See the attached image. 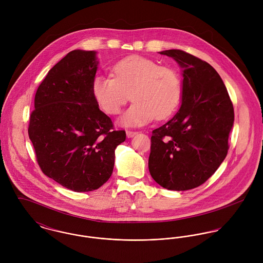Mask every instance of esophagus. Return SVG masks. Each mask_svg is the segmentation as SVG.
I'll list each match as a JSON object with an SVG mask.
<instances>
[{"instance_id":"esophagus-1","label":"esophagus","mask_w":263,"mask_h":263,"mask_svg":"<svg viewBox=\"0 0 263 263\" xmlns=\"http://www.w3.org/2000/svg\"><path fill=\"white\" fill-rule=\"evenodd\" d=\"M138 133L137 132H133V130H126V137L127 138H133L137 135Z\"/></svg>"}]
</instances>
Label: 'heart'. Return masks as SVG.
<instances>
[{
	"label": "heart",
	"mask_w": 263,
	"mask_h": 263,
	"mask_svg": "<svg viewBox=\"0 0 263 263\" xmlns=\"http://www.w3.org/2000/svg\"><path fill=\"white\" fill-rule=\"evenodd\" d=\"M182 79L170 67L143 57H128L113 67L112 76L93 79L92 93L107 114H117L133 98L135 102L120 117L125 126H140L155 117L164 119L177 109L182 97Z\"/></svg>",
	"instance_id": "b5f03b06"
}]
</instances>
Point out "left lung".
I'll list each match as a JSON object with an SVG mask.
<instances>
[{
    "label": "left lung",
    "mask_w": 263,
    "mask_h": 263,
    "mask_svg": "<svg viewBox=\"0 0 263 263\" xmlns=\"http://www.w3.org/2000/svg\"><path fill=\"white\" fill-rule=\"evenodd\" d=\"M182 72L181 106L152 133L149 170L169 190H188L204 183L228 154L234 108L222 78L206 62L180 49L160 51Z\"/></svg>",
    "instance_id": "8db88e82"
}]
</instances>
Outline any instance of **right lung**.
<instances>
[{"mask_svg": "<svg viewBox=\"0 0 263 263\" xmlns=\"http://www.w3.org/2000/svg\"><path fill=\"white\" fill-rule=\"evenodd\" d=\"M94 50L75 49L39 85L28 135L42 172L62 186L87 192L111 176L115 148L124 130L99 109L92 93L99 61Z\"/></svg>", "mask_w": 263, "mask_h": 263, "instance_id": "right-lung-1", "label": "right lung"}]
</instances>
